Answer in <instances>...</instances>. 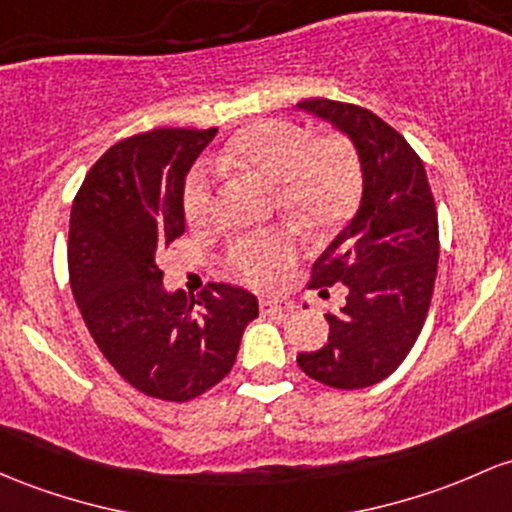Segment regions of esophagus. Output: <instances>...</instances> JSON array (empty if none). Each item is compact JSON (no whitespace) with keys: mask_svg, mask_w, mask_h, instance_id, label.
Instances as JSON below:
<instances>
[{"mask_svg":"<svg viewBox=\"0 0 512 512\" xmlns=\"http://www.w3.org/2000/svg\"><path fill=\"white\" fill-rule=\"evenodd\" d=\"M289 303L284 301H277V299H262L260 301V311L265 313V316H277V313H284L289 311Z\"/></svg>","mask_w":512,"mask_h":512,"instance_id":"1","label":"esophagus"}]
</instances>
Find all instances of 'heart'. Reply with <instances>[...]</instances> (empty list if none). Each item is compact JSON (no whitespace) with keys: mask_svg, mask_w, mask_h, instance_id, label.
<instances>
[{"mask_svg":"<svg viewBox=\"0 0 512 512\" xmlns=\"http://www.w3.org/2000/svg\"><path fill=\"white\" fill-rule=\"evenodd\" d=\"M223 162L274 187L279 209L316 235L338 228L355 209L362 189L359 160L345 138H311L296 123L279 119L260 121L240 131L230 140ZM213 206L216 192L211 174L196 167L184 184V213L189 223H209ZM294 260L296 245L284 233L240 238L230 247V265L255 286L274 284Z\"/></svg>","mask_w":512,"mask_h":512,"instance_id":"1","label":"heart"}]
</instances>
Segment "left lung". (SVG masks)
Instances as JSON below:
<instances>
[{"instance_id":"8db88e82","label":"left lung","mask_w":512,"mask_h":512,"mask_svg":"<svg viewBox=\"0 0 512 512\" xmlns=\"http://www.w3.org/2000/svg\"><path fill=\"white\" fill-rule=\"evenodd\" d=\"M299 109L352 140L362 201L308 282L320 296L342 284L345 306L325 316L328 342L296 362L325 386L364 389L396 372L423 330L440 257L435 199L418 153L369 109L333 99H306Z\"/></svg>"}]
</instances>
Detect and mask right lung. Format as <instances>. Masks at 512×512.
I'll use <instances>...</instances> for the list:
<instances>
[{"instance_id":"obj_1","label":"right lung","mask_w":512,"mask_h":512,"mask_svg":"<svg viewBox=\"0 0 512 512\" xmlns=\"http://www.w3.org/2000/svg\"><path fill=\"white\" fill-rule=\"evenodd\" d=\"M218 128H157L106 150L70 213L67 269L84 325L133 389L192 401L235 364L260 308L211 284L199 299L165 291L157 250L184 233V179Z\"/></svg>"}]
</instances>
